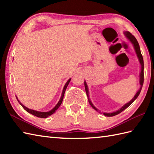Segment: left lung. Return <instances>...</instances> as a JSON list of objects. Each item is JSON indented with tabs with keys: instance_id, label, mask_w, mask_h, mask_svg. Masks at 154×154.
Segmentation results:
<instances>
[{
	"instance_id": "left-lung-1",
	"label": "left lung",
	"mask_w": 154,
	"mask_h": 154,
	"mask_svg": "<svg viewBox=\"0 0 154 154\" xmlns=\"http://www.w3.org/2000/svg\"><path fill=\"white\" fill-rule=\"evenodd\" d=\"M124 34H125L126 37L128 39V40L131 42V43L133 44V46L134 48V50L136 51V53L137 54V56H138V60L140 61V64H141V72H140V89L138 90V92L136 93V94H135V96L134 97L133 99L130 101L129 103H126V104H124V105L121 108V109L119 110L116 111V112H114L112 113H106V112H104L103 114L104 116H114L115 115H117V114H119V113H120L121 112H122L124 110H125L126 108L128 107L130 104H131L136 99L137 97L139 96V94L141 92V90H142V88L143 86V68H144V65H143V57H142V55L141 54V51H140V45L138 41L136 39V38L134 36V35L130 33L129 32H124ZM85 83V91H86V93H87V95L88 97V100H89V103L91 104V106H92L94 110H96L97 111H98L96 107H94V106L92 102H91V100L89 99V90H88V87H87V85L85 81L84 82Z\"/></svg>"
}]
</instances>
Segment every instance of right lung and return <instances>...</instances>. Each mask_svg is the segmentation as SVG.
<instances>
[{
    "label": "right lung",
    "instance_id": "right-lung-1",
    "mask_svg": "<svg viewBox=\"0 0 154 154\" xmlns=\"http://www.w3.org/2000/svg\"><path fill=\"white\" fill-rule=\"evenodd\" d=\"M70 81H71V79H69V80L67 81V82L66 83V84L65 85V86H64V87H63V92H62V94H61V98H60V100H59L58 103L56 104V106H55L53 109L51 110L50 111H49V112H39V111H36V110H32V109H28L27 107H26L25 106L23 105V104H22L20 102V101L18 100V98H16V99H17V100H18V103L21 104V106H22L23 108H24V109L25 110H26L28 112L30 113V114H33V115H34V116H37V117H39V118H43V119H45V118H47V117H48L49 116L51 115V114H53L55 112V111H56V110H57L58 108L60 107V106L61 105V104L62 103V101H63V96H64V94H65V90H66L67 87V86H68V85H69V82H70Z\"/></svg>",
    "mask_w": 154,
    "mask_h": 154
}]
</instances>
